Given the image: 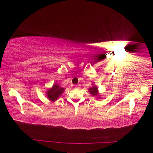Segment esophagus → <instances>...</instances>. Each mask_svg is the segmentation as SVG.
Masks as SVG:
<instances>
[{
    "mask_svg": "<svg viewBox=\"0 0 153 153\" xmlns=\"http://www.w3.org/2000/svg\"><path fill=\"white\" fill-rule=\"evenodd\" d=\"M75 88L79 89V88H80V85H79V84H78V85H75Z\"/></svg>",
    "mask_w": 153,
    "mask_h": 153,
    "instance_id": "obj_1",
    "label": "esophagus"
}]
</instances>
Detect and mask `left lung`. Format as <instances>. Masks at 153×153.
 I'll list each match as a JSON object with an SVG mask.
<instances>
[{"instance_id": "obj_1", "label": "left lung", "mask_w": 153, "mask_h": 153, "mask_svg": "<svg viewBox=\"0 0 153 153\" xmlns=\"http://www.w3.org/2000/svg\"><path fill=\"white\" fill-rule=\"evenodd\" d=\"M92 85L93 86L88 89V92H89V93L92 96L97 97V99H100V95H99L98 87H97L94 83H92Z\"/></svg>"}]
</instances>
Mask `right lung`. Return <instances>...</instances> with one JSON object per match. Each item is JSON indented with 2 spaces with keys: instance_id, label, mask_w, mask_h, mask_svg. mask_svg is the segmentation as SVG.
Wrapping results in <instances>:
<instances>
[{
  "instance_id": "1",
  "label": "right lung",
  "mask_w": 153,
  "mask_h": 153,
  "mask_svg": "<svg viewBox=\"0 0 153 153\" xmlns=\"http://www.w3.org/2000/svg\"><path fill=\"white\" fill-rule=\"evenodd\" d=\"M65 91V88L61 87L58 83H56L53 84L51 88L48 89L46 91V95L47 98L51 101L54 102L59 99V97L62 95Z\"/></svg>"
}]
</instances>
